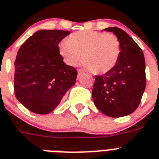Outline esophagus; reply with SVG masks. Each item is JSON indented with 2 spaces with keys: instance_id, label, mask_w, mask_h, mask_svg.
Instances as JSON below:
<instances>
[{
  "instance_id": "esophagus-1",
  "label": "esophagus",
  "mask_w": 159,
  "mask_h": 159,
  "mask_svg": "<svg viewBox=\"0 0 159 159\" xmlns=\"http://www.w3.org/2000/svg\"><path fill=\"white\" fill-rule=\"evenodd\" d=\"M78 76L81 75V74H83L84 71L82 70H78Z\"/></svg>"
}]
</instances>
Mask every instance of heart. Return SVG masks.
I'll return each instance as SVG.
<instances>
[{"label": "heart", "instance_id": "1", "mask_svg": "<svg viewBox=\"0 0 159 159\" xmlns=\"http://www.w3.org/2000/svg\"><path fill=\"white\" fill-rule=\"evenodd\" d=\"M59 53L69 66L81 60L84 66L97 74H106L118 62L121 53L120 41L114 34L93 30L72 34L59 45Z\"/></svg>", "mask_w": 159, "mask_h": 159}]
</instances>
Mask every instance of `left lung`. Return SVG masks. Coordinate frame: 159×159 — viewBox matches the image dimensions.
<instances>
[{
	"mask_svg": "<svg viewBox=\"0 0 159 159\" xmlns=\"http://www.w3.org/2000/svg\"><path fill=\"white\" fill-rule=\"evenodd\" d=\"M120 41L121 53L114 68L95 76L92 97L106 115L120 118L132 114L141 102L146 88V63L143 50L124 30L110 27Z\"/></svg>",
	"mask_w": 159,
	"mask_h": 159,
	"instance_id": "left-lung-1",
	"label": "left lung"
}]
</instances>
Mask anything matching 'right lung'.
I'll return each mask as SVG.
<instances>
[{
  "label": "right lung",
  "mask_w": 159,
  "mask_h": 159,
  "mask_svg": "<svg viewBox=\"0 0 159 159\" xmlns=\"http://www.w3.org/2000/svg\"><path fill=\"white\" fill-rule=\"evenodd\" d=\"M64 30H39L20 47L15 60L14 93L31 112H52L75 84L78 71L67 66L59 53Z\"/></svg>",
  "instance_id": "1"
}]
</instances>
